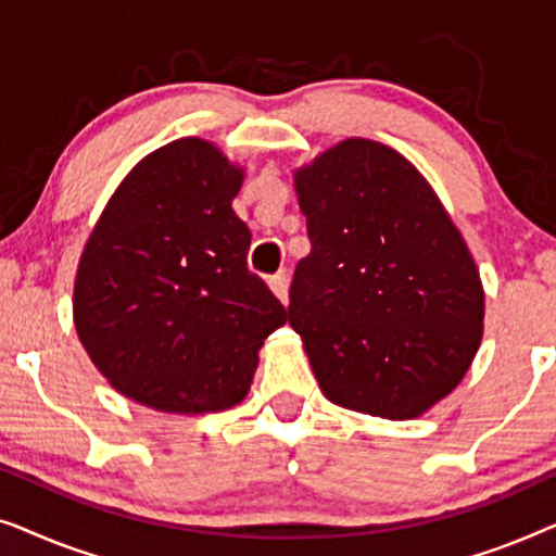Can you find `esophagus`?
I'll return each instance as SVG.
<instances>
[{
    "instance_id": "1",
    "label": "esophagus",
    "mask_w": 556,
    "mask_h": 556,
    "mask_svg": "<svg viewBox=\"0 0 556 556\" xmlns=\"http://www.w3.org/2000/svg\"><path fill=\"white\" fill-rule=\"evenodd\" d=\"M288 283H291V278H288V273L286 270H280V273H276V276L270 278V288H273V293L278 295V301L283 303H288Z\"/></svg>"
}]
</instances>
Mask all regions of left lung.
I'll return each mask as SVG.
<instances>
[{"label": "left lung", "instance_id": "1", "mask_svg": "<svg viewBox=\"0 0 556 556\" xmlns=\"http://www.w3.org/2000/svg\"><path fill=\"white\" fill-rule=\"evenodd\" d=\"M311 253L288 321L333 405L409 420L455 390L483 337V286L428 179L346 139L295 172Z\"/></svg>", "mask_w": 556, "mask_h": 556}]
</instances>
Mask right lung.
<instances>
[{
    "label": "right lung",
    "instance_id": "1",
    "mask_svg": "<svg viewBox=\"0 0 556 556\" xmlns=\"http://www.w3.org/2000/svg\"><path fill=\"white\" fill-rule=\"evenodd\" d=\"M242 177L215 143H166L128 172L86 242L75 331L141 405L181 415L238 405L263 341L288 321L248 270L250 230L232 210Z\"/></svg>",
    "mask_w": 556,
    "mask_h": 556
}]
</instances>
